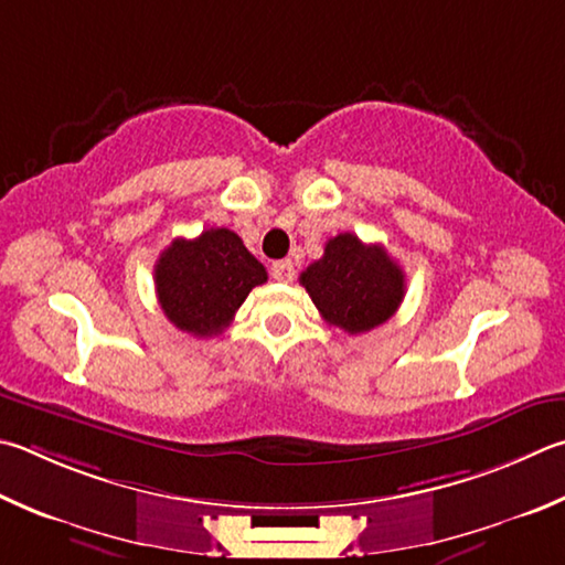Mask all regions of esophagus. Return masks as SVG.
Returning <instances> with one entry per match:
<instances>
[{
	"instance_id": "esophagus-1",
	"label": "esophagus",
	"mask_w": 565,
	"mask_h": 565,
	"mask_svg": "<svg viewBox=\"0 0 565 565\" xmlns=\"http://www.w3.org/2000/svg\"><path fill=\"white\" fill-rule=\"evenodd\" d=\"M271 279L274 281H291L294 279V264L289 259L271 264Z\"/></svg>"
}]
</instances>
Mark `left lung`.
Segmentation results:
<instances>
[{"mask_svg": "<svg viewBox=\"0 0 565 565\" xmlns=\"http://www.w3.org/2000/svg\"><path fill=\"white\" fill-rule=\"evenodd\" d=\"M299 281L323 321L351 335L385 323L405 296L403 269L381 244H363L351 232L328 239Z\"/></svg>", "mask_w": 565, "mask_h": 565, "instance_id": "left-lung-1", "label": "left lung"}]
</instances>
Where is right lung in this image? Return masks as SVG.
Here are the masks:
<instances>
[{
  "label": "right lung",
  "instance_id": "right-lung-1",
  "mask_svg": "<svg viewBox=\"0 0 565 565\" xmlns=\"http://www.w3.org/2000/svg\"><path fill=\"white\" fill-rule=\"evenodd\" d=\"M266 269L239 234L214 227L194 239H175L156 264L160 309L180 331L198 338L222 333Z\"/></svg>",
  "mask_w": 565,
  "mask_h": 565
}]
</instances>
